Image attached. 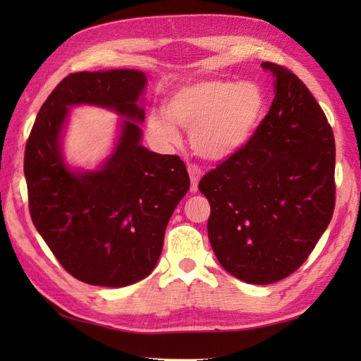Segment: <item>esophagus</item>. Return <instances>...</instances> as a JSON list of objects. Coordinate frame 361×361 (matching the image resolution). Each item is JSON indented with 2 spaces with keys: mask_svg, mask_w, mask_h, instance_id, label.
Here are the masks:
<instances>
[{
  "mask_svg": "<svg viewBox=\"0 0 361 361\" xmlns=\"http://www.w3.org/2000/svg\"><path fill=\"white\" fill-rule=\"evenodd\" d=\"M188 172L190 176V192L195 194L198 190V181H200V176H202V169L195 164H189Z\"/></svg>",
  "mask_w": 361,
  "mask_h": 361,
  "instance_id": "1",
  "label": "esophagus"
}]
</instances>
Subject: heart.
<instances>
[{"mask_svg":"<svg viewBox=\"0 0 361 361\" xmlns=\"http://www.w3.org/2000/svg\"><path fill=\"white\" fill-rule=\"evenodd\" d=\"M265 111L267 96L259 83L206 79L175 91L166 111H152L147 132L157 142L173 145L181 140L178 125L190 132L197 155L224 161L247 147Z\"/></svg>","mask_w":361,"mask_h":361,"instance_id":"heart-1","label":"heart"}]
</instances>
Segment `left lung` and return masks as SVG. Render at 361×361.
<instances>
[{
  "mask_svg": "<svg viewBox=\"0 0 361 361\" xmlns=\"http://www.w3.org/2000/svg\"><path fill=\"white\" fill-rule=\"evenodd\" d=\"M274 99L255 137L206 173L208 235L234 278L267 286L301 267L335 208V140L309 88L286 68L264 62Z\"/></svg>",
  "mask_w": 361,
  "mask_h": 361,
  "instance_id": "8db88e82",
  "label": "left lung"
}]
</instances>
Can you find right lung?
I'll list each match as a JSON object with an SVG mask.
<instances>
[{"label":"right lung","instance_id":"1","mask_svg":"<svg viewBox=\"0 0 361 361\" xmlns=\"http://www.w3.org/2000/svg\"><path fill=\"white\" fill-rule=\"evenodd\" d=\"M147 75L137 70L68 75L37 114L25 152L29 209L37 231L65 270L91 286L127 287L153 271L164 231L189 190L186 166L141 144ZM114 111L112 152L94 169L63 153L73 106Z\"/></svg>","mask_w":361,"mask_h":361}]
</instances>
